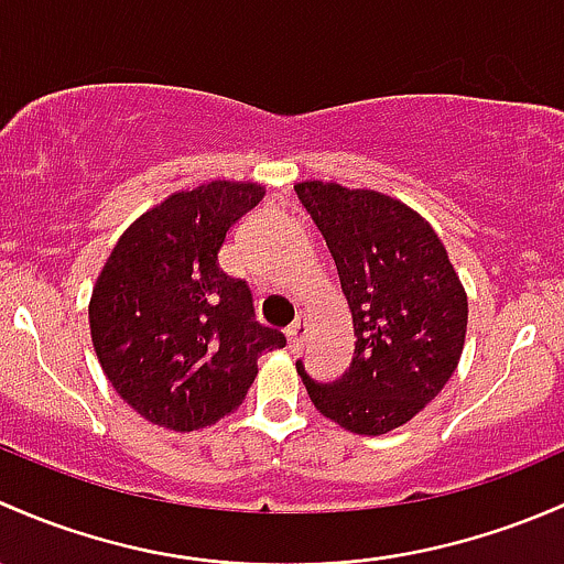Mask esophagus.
Returning a JSON list of instances; mask_svg holds the SVG:
<instances>
[{"label":"esophagus","mask_w":564,"mask_h":564,"mask_svg":"<svg viewBox=\"0 0 564 564\" xmlns=\"http://www.w3.org/2000/svg\"><path fill=\"white\" fill-rule=\"evenodd\" d=\"M306 328H310L306 317H299V321L290 325V328H288V347H290V350H301V345H304V339H306Z\"/></svg>","instance_id":"34e87169"}]
</instances>
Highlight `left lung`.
I'll use <instances>...</instances> for the list:
<instances>
[{
    "label": "left lung",
    "instance_id": "left-lung-1",
    "mask_svg": "<svg viewBox=\"0 0 564 564\" xmlns=\"http://www.w3.org/2000/svg\"><path fill=\"white\" fill-rule=\"evenodd\" d=\"M321 228L352 317V364L336 382L310 380L312 404L352 434L393 432L412 421L458 367L467 336V290L432 225L397 197L299 182Z\"/></svg>",
    "mask_w": 564,
    "mask_h": 564
}]
</instances>
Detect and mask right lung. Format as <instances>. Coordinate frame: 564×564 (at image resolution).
<instances>
[{
  "mask_svg": "<svg viewBox=\"0 0 564 564\" xmlns=\"http://www.w3.org/2000/svg\"><path fill=\"white\" fill-rule=\"evenodd\" d=\"M258 182L178 189L143 212L97 274L89 328L97 361L147 421L197 432L247 399L258 358L284 347L254 323L247 282L219 269L230 228L263 200Z\"/></svg>",
  "mask_w": 564,
  "mask_h": 564,
  "instance_id": "add662e5",
  "label": "right lung"
}]
</instances>
